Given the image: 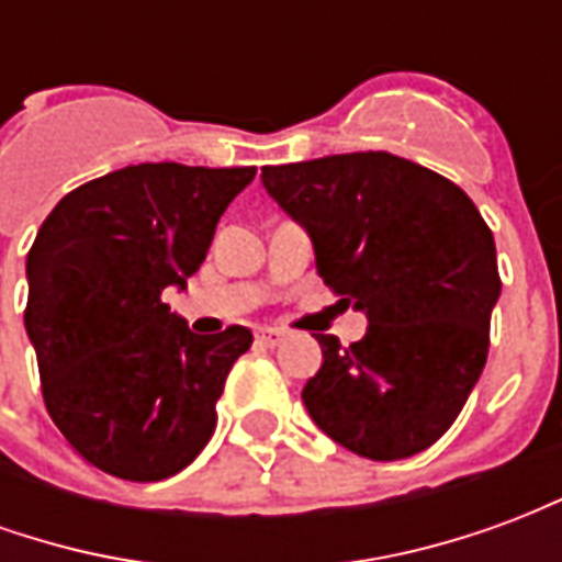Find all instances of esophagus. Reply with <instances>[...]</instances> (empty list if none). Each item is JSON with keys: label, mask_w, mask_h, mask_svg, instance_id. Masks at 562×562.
Masks as SVG:
<instances>
[{"label": "esophagus", "mask_w": 562, "mask_h": 562, "mask_svg": "<svg viewBox=\"0 0 562 562\" xmlns=\"http://www.w3.org/2000/svg\"><path fill=\"white\" fill-rule=\"evenodd\" d=\"M282 340H285V334L277 328H258L256 330L258 346H268V349H273V346H280Z\"/></svg>", "instance_id": "obj_1"}]
</instances>
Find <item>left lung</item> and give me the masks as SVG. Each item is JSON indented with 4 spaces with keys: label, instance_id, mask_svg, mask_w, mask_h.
<instances>
[{
    "label": "left lung",
    "instance_id": "8db88e82",
    "mask_svg": "<svg viewBox=\"0 0 562 562\" xmlns=\"http://www.w3.org/2000/svg\"><path fill=\"white\" fill-rule=\"evenodd\" d=\"M261 183L306 228L325 285L370 322L352 346L316 337L310 418L370 460L430 448L487 361L503 282L482 213L442 173L373 149L268 165Z\"/></svg>",
    "mask_w": 562,
    "mask_h": 562
}]
</instances>
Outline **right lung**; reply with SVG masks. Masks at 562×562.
<instances>
[{"label": "right lung", "mask_w": 562, "mask_h": 562, "mask_svg": "<svg viewBox=\"0 0 562 562\" xmlns=\"http://www.w3.org/2000/svg\"><path fill=\"white\" fill-rule=\"evenodd\" d=\"M256 168L128 165L78 186L26 256V334L44 406L68 446L128 482H159L207 446L252 330L192 334L161 301L207 256Z\"/></svg>", "instance_id": "add662e5"}]
</instances>
